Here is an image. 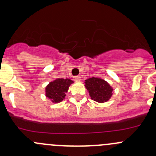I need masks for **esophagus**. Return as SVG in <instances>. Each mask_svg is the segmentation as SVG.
Returning a JSON list of instances; mask_svg holds the SVG:
<instances>
[{
	"instance_id": "1",
	"label": "esophagus",
	"mask_w": 156,
	"mask_h": 156,
	"mask_svg": "<svg viewBox=\"0 0 156 156\" xmlns=\"http://www.w3.org/2000/svg\"><path fill=\"white\" fill-rule=\"evenodd\" d=\"M74 81H77V82H78V81H81V77L80 76H75L74 77Z\"/></svg>"
}]
</instances>
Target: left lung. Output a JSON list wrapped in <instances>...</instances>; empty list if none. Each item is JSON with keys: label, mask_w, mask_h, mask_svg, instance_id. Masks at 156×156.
<instances>
[{"label": "left lung", "mask_w": 156, "mask_h": 156, "mask_svg": "<svg viewBox=\"0 0 156 156\" xmlns=\"http://www.w3.org/2000/svg\"><path fill=\"white\" fill-rule=\"evenodd\" d=\"M85 87L90 94V97L98 103L107 102L112 95V87L106 81L99 78L92 77L85 80Z\"/></svg>", "instance_id": "obj_1"}]
</instances>
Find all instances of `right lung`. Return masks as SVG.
<instances>
[{"label":"right lung","instance_id":"add662e5","mask_svg":"<svg viewBox=\"0 0 156 156\" xmlns=\"http://www.w3.org/2000/svg\"><path fill=\"white\" fill-rule=\"evenodd\" d=\"M73 81L66 78H57L51 81L46 87V97H48L53 103H59L62 101L66 97V93L68 91L69 87Z\"/></svg>","mask_w":156,"mask_h":156}]
</instances>
